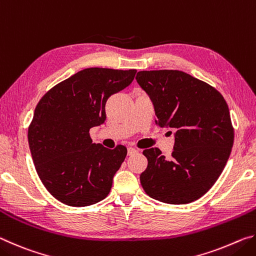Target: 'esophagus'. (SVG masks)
<instances>
[{"mask_svg":"<svg viewBox=\"0 0 256 256\" xmlns=\"http://www.w3.org/2000/svg\"><path fill=\"white\" fill-rule=\"evenodd\" d=\"M136 152H138V150L136 148H132V146H130V148L128 149V156H132V154H136Z\"/></svg>","mask_w":256,"mask_h":256,"instance_id":"34e87169","label":"esophagus"}]
</instances>
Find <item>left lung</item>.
Returning a JSON list of instances; mask_svg holds the SVG:
<instances>
[{"label":"left lung","instance_id":"obj_1","mask_svg":"<svg viewBox=\"0 0 256 256\" xmlns=\"http://www.w3.org/2000/svg\"><path fill=\"white\" fill-rule=\"evenodd\" d=\"M136 79L154 104L156 124L176 130L170 159L158 148L144 150L148 166L140 175L142 188L170 204L198 200L214 186L232 152L234 128L226 100L183 71H140Z\"/></svg>","mask_w":256,"mask_h":256}]
</instances>
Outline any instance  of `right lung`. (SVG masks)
<instances>
[{"label": "right lung", "instance_id": "obj_1", "mask_svg": "<svg viewBox=\"0 0 256 256\" xmlns=\"http://www.w3.org/2000/svg\"><path fill=\"white\" fill-rule=\"evenodd\" d=\"M136 73L84 68L54 86L37 104L28 128L29 148L42 183L56 200L86 206L108 196L128 149L92 144L89 130L105 122L107 99L126 88Z\"/></svg>", "mask_w": 256, "mask_h": 256}]
</instances>
